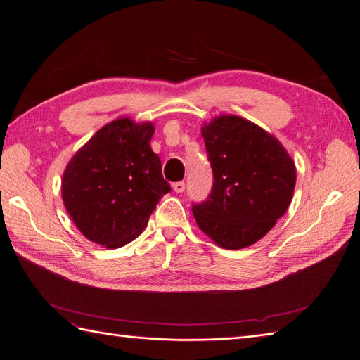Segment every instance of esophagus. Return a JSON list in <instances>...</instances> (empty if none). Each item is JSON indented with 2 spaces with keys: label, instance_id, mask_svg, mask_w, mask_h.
I'll list each match as a JSON object with an SVG mask.
<instances>
[{
  "label": "esophagus",
  "instance_id": "obj_1",
  "mask_svg": "<svg viewBox=\"0 0 360 360\" xmlns=\"http://www.w3.org/2000/svg\"><path fill=\"white\" fill-rule=\"evenodd\" d=\"M172 187H173V191H175V193H184V190H185V182L184 181H179V182H175V184H173L172 185Z\"/></svg>",
  "mask_w": 360,
  "mask_h": 360
}]
</instances>
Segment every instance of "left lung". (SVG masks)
Here are the masks:
<instances>
[{
  "label": "left lung",
  "mask_w": 360,
  "mask_h": 360,
  "mask_svg": "<svg viewBox=\"0 0 360 360\" xmlns=\"http://www.w3.org/2000/svg\"><path fill=\"white\" fill-rule=\"evenodd\" d=\"M202 136L214 185L205 202L193 205L195 222L224 249L254 245L288 210L295 163L273 135L242 117H215Z\"/></svg>",
  "instance_id": "left-lung-1"
}]
</instances>
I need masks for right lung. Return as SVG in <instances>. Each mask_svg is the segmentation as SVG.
Returning a JSON list of instances; mask_svg holds the SVG:
<instances>
[{
    "mask_svg": "<svg viewBox=\"0 0 360 360\" xmlns=\"http://www.w3.org/2000/svg\"><path fill=\"white\" fill-rule=\"evenodd\" d=\"M154 126L129 117L105 124L79 148L62 178V200L77 229L108 249L136 238L170 191L151 150Z\"/></svg>",
    "mask_w": 360,
    "mask_h": 360,
    "instance_id": "right-lung-1",
    "label": "right lung"
}]
</instances>
